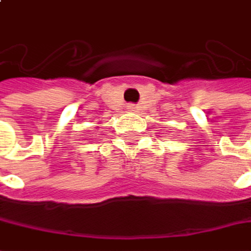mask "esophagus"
Returning a JSON list of instances; mask_svg holds the SVG:
<instances>
[{"label": "esophagus", "instance_id": "obj_1", "mask_svg": "<svg viewBox=\"0 0 251 251\" xmlns=\"http://www.w3.org/2000/svg\"><path fill=\"white\" fill-rule=\"evenodd\" d=\"M130 110H132V111H135V110H134V106H130Z\"/></svg>", "mask_w": 251, "mask_h": 251}]
</instances>
